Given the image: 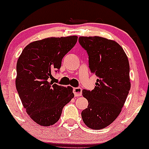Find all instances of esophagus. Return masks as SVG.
Returning <instances> with one entry per match:
<instances>
[{"label":"esophagus","instance_id":"1","mask_svg":"<svg viewBox=\"0 0 149 149\" xmlns=\"http://www.w3.org/2000/svg\"><path fill=\"white\" fill-rule=\"evenodd\" d=\"M82 88L80 87H75L73 89V93H74L75 97H79L82 95Z\"/></svg>","mask_w":149,"mask_h":149}]
</instances>
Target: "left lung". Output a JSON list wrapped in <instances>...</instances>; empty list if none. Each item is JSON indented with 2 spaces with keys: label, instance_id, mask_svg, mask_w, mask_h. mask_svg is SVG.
<instances>
[{
  "label": "left lung",
  "instance_id": "obj_1",
  "mask_svg": "<svg viewBox=\"0 0 149 149\" xmlns=\"http://www.w3.org/2000/svg\"><path fill=\"white\" fill-rule=\"evenodd\" d=\"M79 42L89 56V67L98 79L94 90H82L88 106L82 112L90 128L108 126L120 113L131 89L126 54L115 41L100 36H80Z\"/></svg>",
  "mask_w": 149,
  "mask_h": 149
}]
</instances>
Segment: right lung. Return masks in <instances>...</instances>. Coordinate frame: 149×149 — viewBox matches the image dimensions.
<instances>
[{"label":"right lung","instance_id":"add662e5","mask_svg":"<svg viewBox=\"0 0 149 149\" xmlns=\"http://www.w3.org/2000/svg\"><path fill=\"white\" fill-rule=\"evenodd\" d=\"M77 36L50 37L28 44L16 64V86L27 114L42 126L59 120L62 108L74 97L72 87L49 82L60 69L62 58L74 47Z\"/></svg>","mask_w":149,"mask_h":149}]
</instances>
